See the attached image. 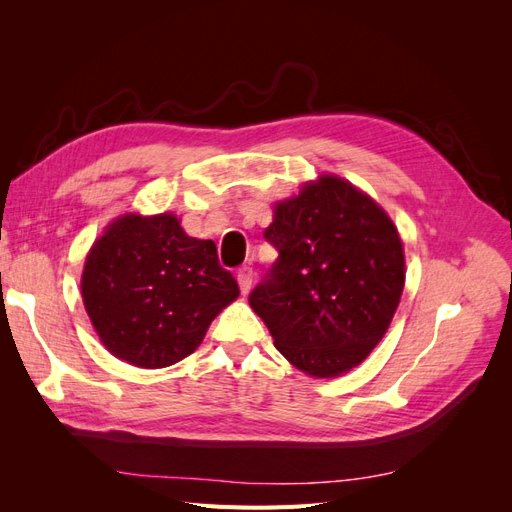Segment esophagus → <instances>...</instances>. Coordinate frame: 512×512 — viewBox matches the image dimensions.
<instances>
[{
  "instance_id": "34e87169",
  "label": "esophagus",
  "mask_w": 512,
  "mask_h": 512,
  "mask_svg": "<svg viewBox=\"0 0 512 512\" xmlns=\"http://www.w3.org/2000/svg\"><path fill=\"white\" fill-rule=\"evenodd\" d=\"M252 280H254V273H252L250 267H241V269L237 271V282H239V288H241L243 294L250 292Z\"/></svg>"
}]
</instances>
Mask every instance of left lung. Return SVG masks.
<instances>
[{"label":"left lung","mask_w":512,"mask_h":512,"mask_svg":"<svg viewBox=\"0 0 512 512\" xmlns=\"http://www.w3.org/2000/svg\"><path fill=\"white\" fill-rule=\"evenodd\" d=\"M265 239L280 256L250 294L286 359L314 378L363 363L406 282L399 232L367 194L322 175L275 205Z\"/></svg>","instance_id":"1"}]
</instances>
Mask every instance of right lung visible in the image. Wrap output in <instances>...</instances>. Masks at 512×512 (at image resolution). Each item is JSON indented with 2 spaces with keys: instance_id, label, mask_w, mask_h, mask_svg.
<instances>
[{
  "instance_id": "obj_1",
  "label": "right lung",
  "mask_w": 512,
  "mask_h": 512,
  "mask_svg": "<svg viewBox=\"0 0 512 512\" xmlns=\"http://www.w3.org/2000/svg\"><path fill=\"white\" fill-rule=\"evenodd\" d=\"M81 292L108 352L160 369L200 346L239 286L220 267L215 243L185 235L173 213H130L91 245Z\"/></svg>"
}]
</instances>
